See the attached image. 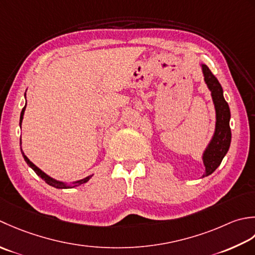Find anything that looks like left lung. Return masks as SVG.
I'll use <instances>...</instances> for the list:
<instances>
[{"label": "left lung", "mask_w": 255, "mask_h": 255, "mask_svg": "<svg viewBox=\"0 0 255 255\" xmlns=\"http://www.w3.org/2000/svg\"><path fill=\"white\" fill-rule=\"evenodd\" d=\"M204 76L205 84L211 93L212 102L216 111V126L215 132L212 134L209 143L202 153V163L205 166V174L201 178L211 175L219 167L223 157L226 156L231 143V129H230V109L223 97L222 87L217 78L212 75L210 69L204 64L200 65Z\"/></svg>", "instance_id": "1"}]
</instances>
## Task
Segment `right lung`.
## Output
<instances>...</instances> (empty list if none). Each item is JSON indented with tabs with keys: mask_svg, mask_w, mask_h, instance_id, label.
Returning <instances> with one entry per match:
<instances>
[{
	"mask_svg": "<svg viewBox=\"0 0 255 255\" xmlns=\"http://www.w3.org/2000/svg\"><path fill=\"white\" fill-rule=\"evenodd\" d=\"M25 97H26V93H25ZM25 109H26V105H25V107L23 108L22 112H20V118H19V127H20V128H22V122H23V119H24ZM19 145H20V152H22V155H23V157H24V159H25V162L27 163V165L29 166V167L32 168V169L35 171V173L39 176V177H40L41 179L45 180V183H47V184H48L49 186H51V187H55V188H57V189H68V188H74V187L80 186V185H82V184L87 183V181L89 180V179L92 177V175H89V176H87V177H85V178H82V179H80V180L71 181V183H66V181L57 180V179H55V178H53V177H50L49 175H47L46 173H44V171L41 170L40 168H38L37 166H36L34 163L30 162V160L28 159V157L26 156V155H25V154H24V152H23V149H22V138L19 139Z\"/></svg>",
	"mask_w": 255,
	"mask_h": 255,
	"instance_id": "right-lung-1",
	"label": "right lung"
}]
</instances>
